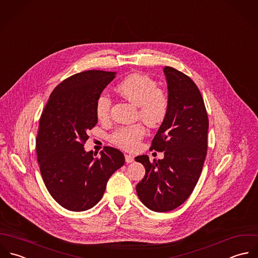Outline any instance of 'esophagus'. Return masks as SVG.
Masks as SVG:
<instances>
[{
  "label": "esophagus",
  "mask_w": 258,
  "mask_h": 258,
  "mask_svg": "<svg viewBox=\"0 0 258 258\" xmlns=\"http://www.w3.org/2000/svg\"><path fill=\"white\" fill-rule=\"evenodd\" d=\"M125 161H126V163H131V162H133V161H134V156L126 154V155H125Z\"/></svg>",
  "instance_id": "1"
}]
</instances>
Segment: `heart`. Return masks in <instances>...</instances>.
Here are the masks:
<instances>
[{
	"mask_svg": "<svg viewBox=\"0 0 258 258\" xmlns=\"http://www.w3.org/2000/svg\"><path fill=\"white\" fill-rule=\"evenodd\" d=\"M117 91L130 102L138 105V116L149 125L157 126L167 117L169 112V98L152 78L133 73L126 76L117 84ZM112 100L102 92L95 101V114L101 121L110 116ZM146 135V128L142 123L122 125L117 127L110 135V141L125 149L134 150Z\"/></svg>",
	"mask_w": 258,
	"mask_h": 258,
	"instance_id": "heart-1",
	"label": "heart"
}]
</instances>
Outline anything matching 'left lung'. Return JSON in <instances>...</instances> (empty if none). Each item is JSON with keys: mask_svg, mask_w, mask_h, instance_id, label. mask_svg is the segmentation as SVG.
I'll return each instance as SVG.
<instances>
[{"mask_svg": "<svg viewBox=\"0 0 258 258\" xmlns=\"http://www.w3.org/2000/svg\"><path fill=\"white\" fill-rule=\"evenodd\" d=\"M169 112L151 143V149L164 151L163 159L136 161L145 167L136 185L139 199L149 209L167 212L183 204L200 177L207 154L208 115L202 95L186 74L166 66Z\"/></svg>", "mask_w": 258, "mask_h": 258, "instance_id": "obj_1", "label": "left lung"}]
</instances>
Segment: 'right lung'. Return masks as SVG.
Returning <instances> with one entry per match:
<instances>
[{"label": "right lung", "mask_w": 258, "mask_h": 258, "mask_svg": "<svg viewBox=\"0 0 258 258\" xmlns=\"http://www.w3.org/2000/svg\"><path fill=\"white\" fill-rule=\"evenodd\" d=\"M115 72L88 70L63 80L41 114L37 158L51 196L64 208L85 211L102 198L110 176L124 165V154L105 146L101 156L84 145L98 121L95 101Z\"/></svg>", "instance_id": "add662e5"}]
</instances>
